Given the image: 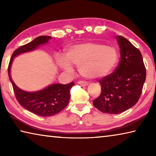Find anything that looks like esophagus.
I'll return each instance as SVG.
<instances>
[{
    "label": "esophagus",
    "instance_id": "esophagus-1",
    "mask_svg": "<svg viewBox=\"0 0 156 156\" xmlns=\"http://www.w3.org/2000/svg\"><path fill=\"white\" fill-rule=\"evenodd\" d=\"M78 83L79 84H80V85H82V86H87V85H88V84H89L88 82H87V81H82V80L78 81Z\"/></svg>",
    "mask_w": 156,
    "mask_h": 156
}]
</instances>
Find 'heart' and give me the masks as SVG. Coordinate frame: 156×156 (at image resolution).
I'll use <instances>...</instances> for the list:
<instances>
[{
	"mask_svg": "<svg viewBox=\"0 0 156 156\" xmlns=\"http://www.w3.org/2000/svg\"><path fill=\"white\" fill-rule=\"evenodd\" d=\"M118 61L117 49L112 45L87 42L69 47L66 52V58H57L60 67L71 72L72 65L78 67L80 74L86 78H98L109 74Z\"/></svg>",
	"mask_w": 156,
	"mask_h": 156,
	"instance_id": "b5f03b06",
	"label": "heart"
}]
</instances>
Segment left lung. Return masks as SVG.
Instances as JSON below:
<instances>
[{"label": "left lung", "instance_id": "8db88e82", "mask_svg": "<svg viewBox=\"0 0 156 156\" xmlns=\"http://www.w3.org/2000/svg\"><path fill=\"white\" fill-rule=\"evenodd\" d=\"M120 62L115 70L98 81L101 94L94 106L103 113L118 114L138 102L146 79V69L140 50L127 39L118 36Z\"/></svg>", "mask_w": 156, "mask_h": 156}]
</instances>
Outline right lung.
Wrapping results in <instances>:
<instances>
[{"mask_svg":"<svg viewBox=\"0 0 156 156\" xmlns=\"http://www.w3.org/2000/svg\"><path fill=\"white\" fill-rule=\"evenodd\" d=\"M51 38L48 36H38L30 43L18 47L13 53L8 65L9 78L18 103L31 113L43 117L56 115L67 107L70 98V90L74 85V82L67 84H54L39 91L27 92L14 84L10 75V69L15 56L32 51L41 44L47 43Z\"/></svg>","mask_w":156,"mask_h":156,"instance_id":"obj_1","label":"right lung"}]
</instances>
